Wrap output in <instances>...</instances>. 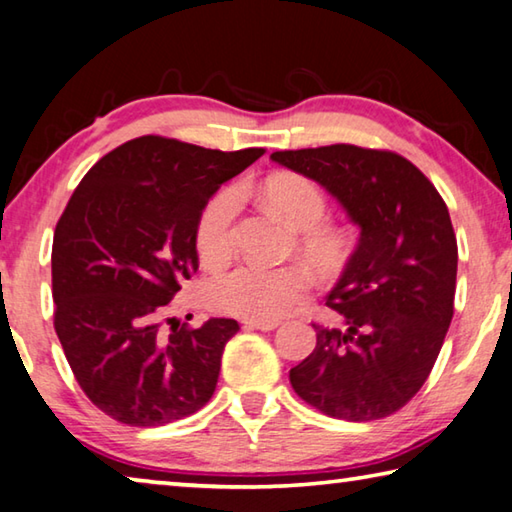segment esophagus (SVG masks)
Listing matches in <instances>:
<instances>
[{
  "label": "esophagus",
  "instance_id": "34e87169",
  "mask_svg": "<svg viewBox=\"0 0 512 512\" xmlns=\"http://www.w3.org/2000/svg\"><path fill=\"white\" fill-rule=\"evenodd\" d=\"M277 325H280V320H268V323H264V320H244V327L262 329V332H273Z\"/></svg>",
  "mask_w": 512,
  "mask_h": 512
}]
</instances>
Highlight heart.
I'll return each mask as SVG.
<instances>
[{"label": "heart", "mask_w": 512, "mask_h": 512, "mask_svg": "<svg viewBox=\"0 0 512 512\" xmlns=\"http://www.w3.org/2000/svg\"><path fill=\"white\" fill-rule=\"evenodd\" d=\"M246 192H255L268 210L302 232L300 246L311 264L320 271H336L341 266L345 241L339 232L323 225L327 198L314 180L298 173H275L255 189H241V194ZM237 212L239 194L232 189L219 192L203 207L196 223V250L207 266H221L232 255ZM309 289V275L298 266L241 264L207 282L203 296L207 305L221 314L268 323L296 309Z\"/></svg>", "instance_id": "heart-1"}]
</instances>
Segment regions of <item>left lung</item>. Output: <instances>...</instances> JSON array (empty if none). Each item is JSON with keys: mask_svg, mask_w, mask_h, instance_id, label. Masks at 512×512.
Instances as JSON below:
<instances>
[{"mask_svg": "<svg viewBox=\"0 0 512 512\" xmlns=\"http://www.w3.org/2000/svg\"><path fill=\"white\" fill-rule=\"evenodd\" d=\"M359 225V241L327 307L341 327L316 329V348L289 379L329 418H386L427 381L454 316L456 235L427 176L391 151L332 144L275 151Z\"/></svg>", "mask_w": 512, "mask_h": 512, "instance_id": "left-lung-1", "label": "left lung"}]
</instances>
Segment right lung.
<instances>
[{
	"label": "right lung",
	"mask_w": 512,
	"mask_h": 512,
	"mask_svg": "<svg viewBox=\"0 0 512 512\" xmlns=\"http://www.w3.org/2000/svg\"><path fill=\"white\" fill-rule=\"evenodd\" d=\"M262 155L144 135L103 155L74 189L51 248L54 327L83 393L112 420L162 427L214 395L237 320L162 334L158 318L196 273L203 207Z\"/></svg>",
	"instance_id": "1"
}]
</instances>
